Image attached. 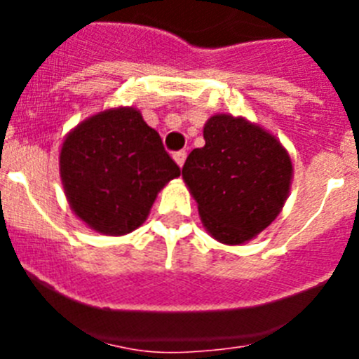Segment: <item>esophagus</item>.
I'll return each mask as SVG.
<instances>
[{
  "instance_id": "34e87169",
  "label": "esophagus",
  "mask_w": 359,
  "mask_h": 359,
  "mask_svg": "<svg viewBox=\"0 0 359 359\" xmlns=\"http://www.w3.org/2000/svg\"><path fill=\"white\" fill-rule=\"evenodd\" d=\"M174 160H176V163L180 165V167H183V163H185V160H187V152L185 151L174 152Z\"/></svg>"
}]
</instances>
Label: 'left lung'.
<instances>
[{
	"mask_svg": "<svg viewBox=\"0 0 359 359\" xmlns=\"http://www.w3.org/2000/svg\"><path fill=\"white\" fill-rule=\"evenodd\" d=\"M205 147L183 165L203 226L224 244H243L280 214L293 165L273 135L243 116L214 115L203 129Z\"/></svg>",
	"mask_w": 359,
	"mask_h": 359,
	"instance_id": "8db88e82",
	"label": "left lung"
}]
</instances>
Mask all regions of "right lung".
Instances as JSON below:
<instances>
[{"instance_id": "add662e5", "label": "right lung", "mask_w": 359, "mask_h": 359, "mask_svg": "<svg viewBox=\"0 0 359 359\" xmlns=\"http://www.w3.org/2000/svg\"><path fill=\"white\" fill-rule=\"evenodd\" d=\"M59 167L72 210L104 236L136 230L158 192L182 172L135 107L79 123L62 142Z\"/></svg>"}]
</instances>
